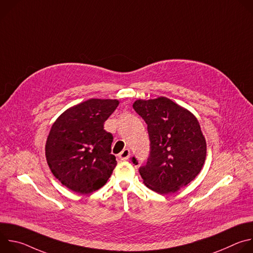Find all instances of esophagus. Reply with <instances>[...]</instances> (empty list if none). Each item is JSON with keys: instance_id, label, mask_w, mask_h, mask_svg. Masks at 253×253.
<instances>
[{"instance_id": "1", "label": "esophagus", "mask_w": 253, "mask_h": 253, "mask_svg": "<svg viewBox=\"0 0 253 253\" xmlns=\"http://www.w3.org/2000/svg\"><path fill=\"white\" fill-rule=\"evenodd\" d=\"M130 157V150L129 149H124L120 154H119V158L123 161L128 160Z\"/></svg>"}]
</instances>
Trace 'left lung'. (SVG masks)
Returning a JSON list of instances; mask_svg holds the SVG:
<instances>
[{
    "mask_svg": "<svg viewBox=\"0 0 253 253\" xmlns=\"http://www.w3.org/2000/svg\"><path fill=\"white\" fill-rule=\"evenodd\" d=\"M133 108L146 122L150 139V156L139 168L144 184L163 195L177 192L192 181L205 162L206 141L197 118L162 96L138 99Z\"/></svg>",
    "mask_w": 253,
    "mask_h": 253,
    "instance_id": "1",
    "label": "left lung"
}]
</instances>
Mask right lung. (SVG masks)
<instances>
[{
  "instance_id": "add662e5",
  "label": "right lung",
  "mask_w": 253,
  "mask_h": 253,
  "mask_svg": "<svg viewBox=\"0 0 253 253\" xmlns=\"http://www.w3.org/2000/svg\"><path fill=\"white\" fill-rule=\"evenodd\" d=\"M117 99H88L70 107L51 127L45 154L53 175L79 194L103 187L117 165L113 136L104 123L116 110Z\"/></svg>"
}]
</instances>
